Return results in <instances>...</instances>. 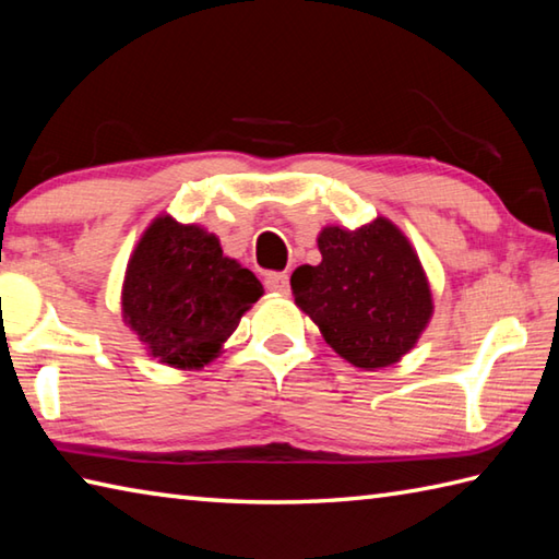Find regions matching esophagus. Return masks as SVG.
I'll list each match as a JSON object with an SVG mask.
<instances>
[{"mask_svg":"<svg viewBox=\"0 0 559 559\" xmlns=\"http://www.w3.org/2000/svg\"><path fill=\"white\" fill-rule=\"evenodd\" d=\"M266 288L273 293L288 295L290 293V276L288 273H271V276L266 278Z\"/></svg>","mask_w":559,"mask_h":559,"instance_id":"1","label":"esophagus"}]
</instances>
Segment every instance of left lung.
<instances>
[{
	"mask_svg": "<svg viewBox=\"0 0 559 559\" xmlns=\"http://www.w3.org/2000/svg\"><path fill=\"white\" fill-rule=\"evenodd\" d=\"M322 261L290 276L295 305L356 368H385L417 344L433 302L409 239L385 217L358 229L324 227Z\"/></svg>",
	"mask_w": 559,
	"mask_h": 559,
	"instance_id": "1",
	"label": "left lung"
}]
</instances>
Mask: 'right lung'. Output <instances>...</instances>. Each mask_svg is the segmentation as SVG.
I'll return each instance as SVG.
<instances>
[{
  "label": "right lung",
  "instance_id": "1",
  "mask_svg": "<svg viewBox=\"0 0 559 559\" xmlns=\"http://www.w3.org/2000/svg\"><path fill=\"white\" fill-rule=\"evenodd\" d=\"M264 288L199 225L157 217L128 261L123 320L159 364L203 368Z\"/></svg>",
  "mask_w": 559,
  "mask_h": 559
}]
</instances>
